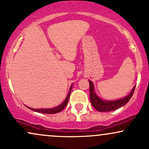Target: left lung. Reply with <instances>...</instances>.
<instances>
[{
  "instance_id": "8db88e82",
  "label": "left lung",
  "mask_w": 149,
  "mask_h": 149,
  "mask_svg": "<svg viewBox=\"0 0 149 149\" xmlns=\"http://www.w3.org/2000/svg\"><path fill=\"white\" fill-rule=\"evenodd\" d=\"M89 83H90V102H91L92 107L100 112L112 111H115L116 109H119V108L123 107L129 102L131 97H132V95L135 90V87H136V85H135L130 92V94L123 99H120V100L116 101H103L99 98L95 94V91H94L93 83L90 80H89Z\"/></svg>"
}]
</instances>
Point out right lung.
Listing matches in <instances>:
<instances>
[{"instance_id":"right-lung-1","label":"right lung","mask_w":149,"mask_h":149,"mask_svg":"<svg viewBox=\"0 0 149 149\" xmlns=\"http://www.w3.org/2000/svg\"><path fill=\"white\" fill-rule=\"evenodd\" d=\"M71 89H72V85L70 88L69 94H68L67 97H66V100H64V102H63L62 104H60L59 106H58L57 107H54L52 108V109H32V108H29L28 107L29 109H31V110H33L36 112H38V113H47V114H54V113H57L61 111L63 109L66 107V106L67 105L68 102H69V99L70 97V94H71Z\"/></svg>"}]
</instances>
